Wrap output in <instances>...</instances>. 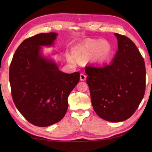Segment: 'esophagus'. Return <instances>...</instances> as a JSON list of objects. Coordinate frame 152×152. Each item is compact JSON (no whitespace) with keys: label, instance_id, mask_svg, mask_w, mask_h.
Returning <instances> with one entry per match:
<instances>
[{"label":"esophagus","instance_id":"34e87169","mask_svg":"<svg viewBox=\"0 0 152 152\" xmlns=\"http://www.w3.org/2000/svg\"><path fill=\"white\" fill-rule=\"evenodd\" d=\"M86 78V76L84 74V73H81L80 74V80L82 81H84Z\"/></svg>","mask_w":152,"mask_h":152}]
</instances>
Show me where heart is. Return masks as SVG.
I'll list each match as a JSON object with an SVG mask.
<instances>
[{
  "label": "heart",
  "instance_id": "obj_1",
  "mask_svg": "<svg viewBox=\"0 0 152 152\" xmlns=\"http://www.w3.org/2000/svg\"><path fill=\"white\" fill-rule=\"evenodd\" d=\"M112 52L111 45L107 41L93 40L76 47L74 50V55L78 60H83L89 58L93 53L95 61L104 62L110 58ZM68 60L71 62H74L72 58L69 57Z\"/></svg>",
  "mask_w": 152,
  "mask_h": 152
}]
</instances>
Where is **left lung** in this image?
Here are the masks:
<instances>
[{"instance_id":"8db88e82","label":"left lung","mask_w":152,"mask_h":152,"mask_svg":"<svg viewBox=\"0 0 152 152\" xmlns=\"http://www.w3.org/2000/svg\"><path fill=\"white\" fill-rule=\"evenodd\" d=\"M118 51L110 64L85 68L91 102L102 119L120 122L133 115L145 91L143 58L129 38L115 33Z\"/></svg>"}]
</instances>
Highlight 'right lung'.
Masks as SVG:
<instances>
[{
    "mask_svg": "<svg viewBox=\"0 0 152 152\" xmlns=\"http://www.w3.org/2000/svg\"><path fill=\"white\" fill-rule=\"evenodd\" d=\"M57 33H39L17 49L9 68L11 94L17 109L28 121L48 127L63 119L68 98L80 80V73L66 74L40 54L41 46L51 45Z\"/></svg>",
    "mask_w": 152,
    "mask_h": 152,
    "instance_id": "add662e5",
    "label": "right lung"
}]
</instances>
